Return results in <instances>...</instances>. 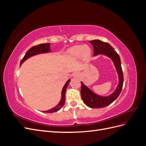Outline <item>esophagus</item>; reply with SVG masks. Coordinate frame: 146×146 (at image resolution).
Wrapping results in <instances>:
<instances>
[{
    "label": "esophagus",
    "mask_w": 146,
    "mask_h": 146,
    "mask_svg": "<svg viewBox=\"0 0 146 146\" xmlns=\"http://www.w3.org/2000/svg\"><path fill=\"white\" fill-rule=\"evenodd\" d=\"M72 77L74 78H79L80 77V74H79L78 72H74L72 74Z\"/></svg>",
    "instance_id": "34e87169"
}]
</instances>
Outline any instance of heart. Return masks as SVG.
I'll return each mask as SVG.
<instances>
[{
  "instance_id": "obj_1",
  "label": "heart",
  "mask_w": 146,
  "mask_h": 146,
  "mask_svg": "<svg viewBox=\"0 0 146 146\" xmlns=\"http://www.w3.org/2000/svg\"><path fill=\"white\" fill-rule=\"evenodd\" d=\"M91 50L90 47L86 45H78L70 48L68 51L69 56L74 58H77L80 56L88 57L91 54Z\"/></svg>"
}]
</instances>
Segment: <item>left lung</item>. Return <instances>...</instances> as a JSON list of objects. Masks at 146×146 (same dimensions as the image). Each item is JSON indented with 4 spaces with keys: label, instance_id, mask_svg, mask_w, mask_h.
<instances>
[{
    "label": "left lung",
    "instance_id": "left-lung-1",
    "mask_svg": "<svg viewBox=\"0 0 146 146\" xmlns=\"http://www.w3.org/2000/svg\"><path fill=\"white\" fill-rule=\"evenodd\" d=\"M93 46L94 56L102 54L108 56L113 61L119 77V83L116 90L108 96H100L95 94L89 88L81 82V97L85 104L91 108H100L107 107L115 100L121 94L123 83V76L121 67V59L117 53L108 43L103 42L99 39L90 41Z\"/></svg>",
    "mask_w": 146,
    "mask_h": 146
}]
</instances>
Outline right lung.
Instances as JSON below:
<instances>
[{
    "instance_id": "add662e5",
    "label": "right lung",
    "mask_w": 146,
    "mask_h": 146,
    "mask_svg": "<svg viewBox=\"0 0 146 146\" xmlns=\"http://www.w3.org/2000/svg\"><path fill=\"white\" fill-rule=\"evenodd\" d=\"M50 43H44V44H38L37 46H35L32 47H31L30 49L26 52L25 55L23 57V58L22 59L20 63V65L23 63V62L28 59L30 57L39 54H44V53H48L50 52ZM70 80L69 79V80L67 81L65 83L64 86L63 88L62 92H61V98L60 101V102L58 104L56 105L55 107L52 108L50 110H47V111H44V113H54L56 111H58V110H60L61 108L63 107V105L65 102V94H66V89H67V87L68 86V84L70 82Z\"/></svg>"
}]
</instances>
